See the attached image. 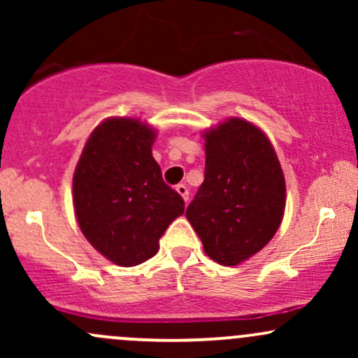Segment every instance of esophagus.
Listing matches in <instances>:
<instances>
[{"instance_id": "34e87169", "label": "esophagus", "mask_w": 358, "mask_h": 358, "mask_svg": "<svg viewBox=\"0 0 358 358\" xmlns=\"http://www.w3.org/2000/svg\"><path fill=\"white\" fill-rule=\"evenodd\" d=\"M175 190L178 192L180 195H182V199L185 200V202H188V196H190V192H188V187H187V185H183V183L176 185Z\"/></svg>"}]
</instances>
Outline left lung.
Masks as SVG:
<instances>
[{
    "label": "left lung",
    "mask_w": 358,
    "mask_h": 358,
    "mask_svg": "<svg viewBox=\"0 0 358 358\" xmlns=\"http://www.w3.org/2000/svg\"><path fill=\"white\" fill-rule=\"evenodd\" d=\"M205 178L187 208L208 257L237 266L276 234L286 183L274 148L259 127L231 117L205 133Z\"/></svg>",
    "instance_id": "8db88e82"
}]
</instances>
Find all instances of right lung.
I'll use <instances>...</instances> for the list:
<instances>
[{
	"label": "right lung",
	"mask_w": 358,
	"mask_h": 358,
	"mask_svg": "<svg viewBox=\"0 0 358 358\" xmlns=\"http://www.w3.org/2000/svg\"><path fill=\"white\" fill-rule=\"evenodd\" d=\"M155 131L138 119L101 122L73 173V207L82 234L114 264L131 268L158 252L159 237L185 210L151 155Z\"/></svg>",
	"instance_id": "obj_1"
}]
</instances>
